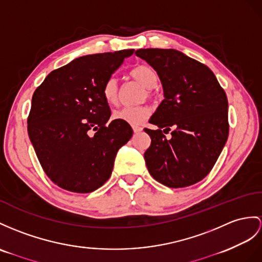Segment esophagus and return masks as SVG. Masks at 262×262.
<instances>
[{
  "label": "esophagus",
  "mask_w": 262,
  "mask_h": 262,
  "mask_svg": "<svg viewBox=\"0 0 262 262\" xmlns=\"http://www.w3.org/2000/svg\"><path fill=\"white\" fill-rule=\"evenodd\" d=\"M132 129H133V131H135L136 133H138V132H141L142 131V126H140V125H132Z\"/></svg>",
  "instance_id": "1"
}]
</instances>
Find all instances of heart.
I'll return each mask as SVG.
<instances>
[{
	"label": "heart",
	"instance_id": "obj_1",
	"mask_svg": "<svg viewBox=\"0 0 262 262\" xmlns=\"http://www.w3.org/2000/svg\"><path fill=\"white\" fill-rule=\"evenodd\" d=\"M130 76L132 79L148 89L146 95L151 97V89L157 86L158 73L155 69L148 64H138L130 71ZM102 94L107 103L116 104L119 101V84L116 78L107 79L103 88H102ZM150 107L148 105H135V106H123L119 110L113 112L112 117L114 120H120L129 124H139L150 116Z\"/></svg>",
	"mask_w": 262,
	"mask_h": 262
}]
</instances>
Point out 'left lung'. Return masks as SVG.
Here are the masks:
<instances>
[{
    "label": "left lung",
    "instance_id": "left-lung-1",
    "mask_svg": "<svg viewBox=\"0 0 262 262\" xmlns=\"http://www.w3.org/2000/svg\"><path fill=\"white\" fill-rule=\"evenodd\" d=\"M136 54L156 70L164 100L144 127L150 174L169 188H186L212 170L229 135L227 95L207 66L172 49H140ZM172 127L168 140L163 132ZM164 130H162V129Z\"/></svg>",
    "mask_w": 262,
    "mask_h": 262
}]
</instances>
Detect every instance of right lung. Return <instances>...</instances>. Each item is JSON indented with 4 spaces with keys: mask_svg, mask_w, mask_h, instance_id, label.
Here are the masks:
<instances>
[{
    "mask_svg": "<svg viewBox=\"0 0 262 262\" xmlns=\"http://www.w3.org/2000/svg\"><path fill=\"white\" fill-rule=\"evenodd\" d=\"M135 50L78 57L51 72L32 97L28 132L46 174L57 187L89 193L109 179L118 150L132 137L113 120L104 82Z\"/></svg>",
    "mask_w": 262,
    "mask_h": 262,
    "instance_id": "add662e5",
    "label": "right lung"
}]
</instances>
